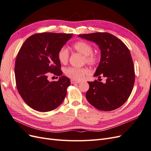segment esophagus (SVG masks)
Masks as SVG:
<instances>
[{
	"label": "esophagus",
	"instance_id": "esophagus-1",
	"mask_svg": "<svg viewBox=\"0 0 151 151\" xmlns=\"http://www.w3.org/2000/svg\"><path fill=\"white\" fill-rule=\"evenodd\" d=\"M70 82H71V84H78V83H80V81H75L74 79H71Z\"/></svg>",
	"mask_w": 151,
	"mask_h": 151
}]
</instances>
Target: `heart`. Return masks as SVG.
I'll return each instance as SVG.
<instances>
[{"label":"heart","mask_w":151,"mask_h":151,"mask_svg":"<svg viewBox=\"0 0 151 151\" xmlns=\"http://www.w3.org/2000/svg\"><path fill=\"white\" fill-rule=\"evenodd\" d=\"M75 51L84 55L85 61L91 65H96L99 59L96 55L93 53V48L91 45L84 41H79L72 46ZM69 58V52L66 47H62L58 52V59L60 63L65 64ZM65 74L70 78L75 80H81L89 74V70L86 68L68 67L65 69Z\"/></svg>","instance_id":"heart-1"}]
</instances>
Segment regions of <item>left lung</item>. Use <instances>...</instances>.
I'll return each mask as SVG.
<instances>
[{
  "mask_svg": "<svg viewBox=\"0 0 151 151\" xmlns=\"http://www.w3.org/2000/svg\"><path fill=\"white\" fill-rule=\"evenodd\" d=\"M79 37L96 43L101 59L94 76L106 77L105 83L88 82L86 97L98 109L104 111L120 107L129 98L135 82L134 63L129 48L120 40L108 33L79 35Z\"/></svg>",
  "mask_w": 151,
  "mask_h": 151,
  "instance_id": "8db88e82",
  "label": "left lung"
}]
</instances>
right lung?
I'll return each mask as SVG.
<instances>
[{"label":"right lung","mask_w":151,"mask_h":151,"mask_svg":"<svg viewBox=\"0 0 151 151\" xmlns=\"http://www.w3.org/2000/svg\"><path fill=\"white\" fill-rule=\"evenodd\" d=\"M72 34L42 33L32 35L24 42L15 62L18 92L35 110L47 112L60 106L67 94L70 79L62 75L58 52ZM50 73L60 76L50 82Z\"/></svg>","instance_id":"add662e5"}]
</instances>
